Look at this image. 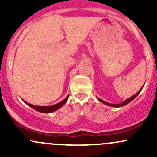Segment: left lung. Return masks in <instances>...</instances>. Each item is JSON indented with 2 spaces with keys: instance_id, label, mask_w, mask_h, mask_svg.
<instances>
[{
  "instance_id": "1",
  "label": "left lung",
  "mask_w": 157,
  "mask_h": 157,
  "mask_svg": "<svg viewBox=\"0 0 157 157\" xmlns=\"http://www.w3.org/2000/svg\"><path fill=\"white\" fill-rule=\"evenodd\" d=\"M143 87H144V86H142V88L140 89V90H139V91L137 92V93H136L135 95H134V96H131V97H130L129 99H126L125 101H124V102H121V103H119V104H111V103H109V102H105V101H103V100H102V99H99V98H98V100H99V102H102V103H103V104H105V105H109V106H112V107H121V106H124V105H127V104L129 103L130 102H131V101H132L133 99H134V98H135L136 96H137V95H138L139 93H140V91H141V90H142V89H143Z\"/></svg>"
}]
</instances>
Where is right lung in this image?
I'll use <instances>...</instances> for the list:
<instances>
[{
  "instance_id": "obj_1",
  "label": "right lung",
  "mask_w": 157,
  "mask_h": 157,
  "mask_svg": "<svg viewBox=\"0 0 157 157\" xmlns=\"http://www.w3.org/2000/svg\"><path fill=\"white\" fill-rule=\"evenodd\" d=\"M68 96H67V97H66L64 100L61 101V102H58V103L55 104V105H51V106H38V105H32V104H29V103H28V102H25L24 100L23 101H24L25 103L27 104L29 106L31 107V108H33V109H35V110L38 111V112H42V113H50V112H55V111L58 110V109H60L61 107H62L63 105L66 103V102H67V99H68Z\"/></svg>"
}]
</instances>
